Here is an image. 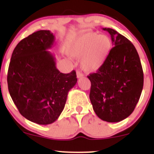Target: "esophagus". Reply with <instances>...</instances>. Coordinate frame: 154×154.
Instances as JSON below:
<instances>
[{
  "mask_svg": "<svg viewBox=\"0 0 154 154\" xmlns=\"http://www.w3.org/2000/svg\"><path fill=\"white\" fill-rule=\"evenodd\" d=\"M83 76V74H82V72L80 71H77V78H80Z\"/></svg>",
  "mask_w": 154,
  "mask_h": 154,
  "instance_id": "obj_1",
  "label": "esophagus"
}]
</instances>
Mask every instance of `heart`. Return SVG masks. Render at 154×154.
<instances>
[{"instance_id": "b5f03b06", "label": "heart", "mask_w": 154, "mask_h": 154, "mask_svg": "<svg viewBox=\"0 0 154 154\" xmlns=\"http://www.w3.org/2000/svg\"><path fill=\"white\" fill-rule=\"evenodd\" d=\"M113 47L109 35L86 32L77 34L70 42L67 51L72 57H80L83 71L94 72L100 69L108 59Z\"/></svg>"}]
</instances>
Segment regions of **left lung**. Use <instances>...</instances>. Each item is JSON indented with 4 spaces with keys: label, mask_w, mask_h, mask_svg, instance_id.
Returning a JSON list of instances; mask_svg holds the SVG:
<instances>
[{
    "label": "left lung",
    "mask_w": 154,
    "mask_h": 154,
    "mask_svg": "<svg viewBox=\"0 0 154 154\" xmlns=\"http://www.w3.org/2000/svg\"><path fill=\"white\" fill-rule=\"evenodd\" d=\"M114 47L103 66L87 76L91 81L89 98L97 116L107 122L128 117L137 104L144 83V74L136 48L126 37L111 28Z\"/></svg>",
    "instance_id": "obj_1"
}]
</instances>
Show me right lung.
I'll list each match as a JSON object with an SVG mask.
<instances>
[{
    "mask_svg": "<svg viewBox=\"0 0 154 154\" xmlns=\"http://www.w3.org/2000/svg\"><path fill=\"white\" fill-rule=\"evenodd\" d=\"M54 35L39 30L21 40L12 52L7 74L10 94L21 116L38 125L55 122L65 107L68 93L77 79L73 70L63 74L47 51Z\"/></svg>",
    "mask_w": 154,
    "mask_h": 154,
    "instance_id": "obj_1",
    "label": "right lung"
}]
</instances>
